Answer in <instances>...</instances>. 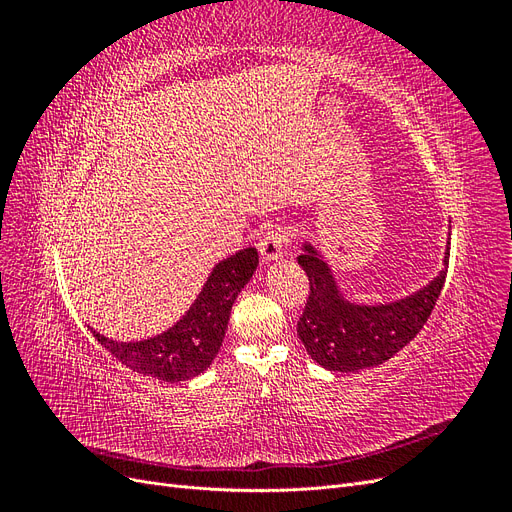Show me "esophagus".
Listing matches in <instances>:
<instances>
[{"label":"esophagus","instance_id":"34e87169","mask_svg":"<svg viewBox=\"0 0 512 512\" xmlns=\"http://www.w3.org/2000/svg\"><path fill=\"white\" fill-rule=\"evenodd\" d=\"M288 230L282 226H271L265 232H262V237L258 241V252L265 262H273L282 256L284 245L288 243Z\"/></svg>","mask_w":512,"mask_h":512}]
</instances>
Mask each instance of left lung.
I'll list each match as a JSON object with an SVG mask.
<instances>
[{"label": "left lung", "instance_id": "1", "mask_svg": "<svg viewBox=\"0 0 512 512\" xmlns=\"http://www.w3.org/2000/svg\"><path fill=\"white\" fill-rule=\"evenodd\" d=\"M297 258L309 280V297L297 333L307 354L329 371H359L389 361L408 346L431 316L446 280L444 269L408 297L393 303L359 305L344 297L335 275L314 243H303Z\"/></svg>", "mask_w": 512, "mask_h": 512}]
</instances>
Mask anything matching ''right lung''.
I'll return each instance as SVG.
<instances>
[{
  "label": "right lung",
  "instance_id": "1",
  "mask_svg": "<svg viewBox=\"0 0 512 512\" xmlns=\"http://www.w3.org/2000/svg\"><path fill=\"white\" fill-rule=\"evenodd\" d=\"M258 267L256 247H245L213 267L207 284L200 290L185 316L168 331L141 339V342H115L91 329L115 359L143 376L164 382L196 378L213 363L224 333L230 309L243 286L252 280Z\"/></svg>",
  "mask_w": 512,
  "mask_h": 512
}]
</instances>
